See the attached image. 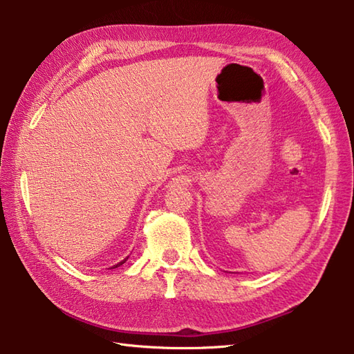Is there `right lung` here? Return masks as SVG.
I'll use <instances>...</instances> for the list:
<instances>
[{
    "label": "right lung",
    "instance_id": "add662e5",
    "mask_svg": "<svg viewBox=\"0 0 354 354\" xmlns=\"http://www.w3.org/2000/svg\"><path fill=\"white\" fill-rule=\"evenodd\" d=\"M126 260H127V259H124L123 261H120V263H118V265H114V266H112V268H118V266H122V265H123V263H124Z\"/></svg>",
    "mask_w": 354,
    "mask_h": 354
}]
</instances>
